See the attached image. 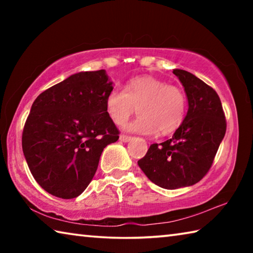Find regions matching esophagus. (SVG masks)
Segmentation results:
<instances>
[{"label": "esophagus", "mask_w": 253, "mask_h": 253, "mask_svg": "<svg viewBox=\"0 0 253 253\" xmlns=\"http://www.w3.org/2000/svg\"><path fill=\"white\" fill-rule=\"evenodd\" d=\"M130 139H131L130 136H127V135H121V136H119V140H121V142H124V143L129 142Z\"/></svg>", "instance_id": "esophagus-1"}]
</instances>
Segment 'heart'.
Here are the masks:
<instances>
[{
  "instance_id": "obj_1",
  "label": "heart",
  "mask_w": 253,
  "mask_h": 253,
  "mask_svg": "<svg viewBox=\"0 0 253 253\" xmlns=\"http://www.w3.org/2000/svg\"><path fill=\"white\" fill-rule=\"evenodd\" d=\"M137 107L139 116L127 124L126 130L143 135H154L158 130L166 134L183 122L186 96L179 87L151 76L132 78L125 90L116 87L107 95V113L117 125L125 124Z\"/></svg>"
}]
</instances>
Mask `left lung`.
<instances>
[{
    "label": "left lung",
    "mask_w": 253,
    "mask_h": 253,
    "mask_svg": "<svg viewBox=\"0 0 253 253\" xmlns=\"http://www.w3.org/2000/svg\"><path fill=\"white\" fill-rule=\"evenodd\" d=\"M186 93V116L172 138L152 144L138 166L160 187L194 185L211 168L226 130L221 100L213 88L192 75L174 69Z\"/></svg>",
    "instance_id": "1"
}]
</instances>
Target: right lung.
I'll use <instances>...</instances> for the list:
<instances>
[{
    "label": "right lung",
    "mask_w": 253,
    "mask_h": 253,
    "mask_svg": "<svg viewBox=\"0 0 253 253\" xmlns=\"http://www.w3.org/2000/svg\"><path fill=\"white\" fill-rule=\"evenodd\" d=\"M114 89L106 70L81 71L40 93L22 134L30 172L48 193L74 199L87 188L104 148L117 142L107 113Z\"/></svg>",
    "instance_id": "add662e5"
}]
</instances>
